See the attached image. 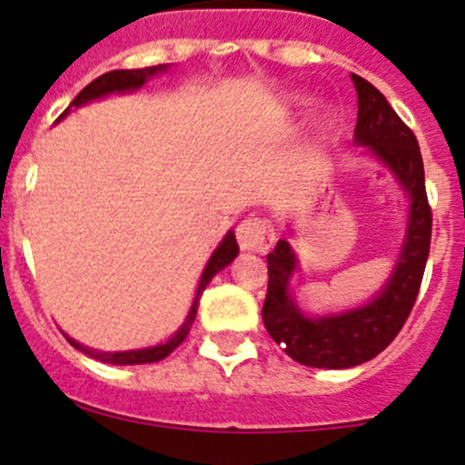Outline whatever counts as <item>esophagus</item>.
I'll return each mask as SVG.
<instances>
[{"instance_id": "1", "label": "esophagus", "mask_w": 465, "mask_h": 465, "mask_svg": "<svg viewBox=\"0 0 465 465\" xmlns=\"http://www.w3.org/2000/svg\"><path fill=\"white\" fill-rule=\"evenodd\" d=\"M237 244L242 252H262L268 246V223L261 219H246L237 225Z\"/></svg>"}]
</instances>
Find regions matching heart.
I'll list each match as a JSON object with an SVG mask.
<instances>
[{
    "label": "heart",
    "mask_w": 465,
    "mask_h": 465,
    "mask_svg": "<svg viewBox=\"0 0 465 465\" xmlns=\"http://www.w3.org/2000/svg\"><path fill=\"white\" fill-rule=\"evenodd\" d=\"M293 104L295 106H300V109H302V106H310V97H305V94H298V97H293ZM316 130H323V127H326V118H316Z\"/></svg>",
    "instance_id": "b5f03b06"
}]
</instances>
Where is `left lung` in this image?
<instances>
[{
    "instance_id": "1",
    "label": "left lung",
    "mask_w": 465,
    "mask_h": 465,
    "mask_svg": "<svg viewBox=\"0 0 465 465\" xmlns=\"http://www.w3.org/2000/svg\"><path fill=\"white\" fill-rule=\"evenodd\" d=\"M351 81L359 94L354 143L391 172L408 203V228L396 265L368 302L312 316L300 310L291 293V279L300 268L298 256L289 240H279L274 252L268 253L270 282L262 305V323L270 338L298 363L328 371L354 368L375 359L401 332L421 286L433 223L417 137L375 85L359 74H351Z\"/></svg>"
}]
</instances>
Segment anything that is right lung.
I'll list each match as a JSON object with an SVG mask.
<instances>
[{
  "instance_id": "obj_1",
  "label": "right lung",
  "mask_w": 465,
  "mask_h": 465,
  "mask_svg": "<svg viewBox=\"0 0 465 465\" xmlns=\"http://www.w3.org/2000/svg\"><path fill=\"white\" fill-rule=\"evenodd\" d=\"M167 69H170V64H158V67H143V69H114V72H106L102 74V76H97L93 84L85 85V88L74 97L72 106H84L93 100H104V97H109V94L134 93V90L142 88L146 81H151L153 76H158V74H165ZM72 106H69V109H72ZM69 109L60 116V121L67 116ZM237 253H240V246H237L235 242V232L228 230L223 240L219 242V246H216L212 256H209L207 265H204L203 277H200V283H197L195 298H193V305L191 310H188L186 319H183V323L179 326V331H176L174 335H170L165 342L153 344V347H143V349H130V351H97V349L84 347V344L76 342V340L69 338V335H64V338H67V342L72 344L74 349H79V351H84L85 356H90V359L94 361H102V363L139 365V363H155V361H163L165 356H170L172 351L183 342V340H186L188 331H191L193 322H195L200 295H203V291L207 289V283L212 282L213 274L221 272L223 268H228L230 262L237 258Z\"/></svg>"
}]
</instances>
